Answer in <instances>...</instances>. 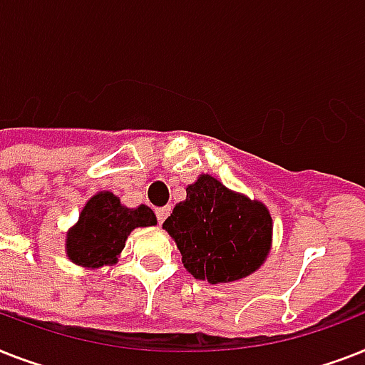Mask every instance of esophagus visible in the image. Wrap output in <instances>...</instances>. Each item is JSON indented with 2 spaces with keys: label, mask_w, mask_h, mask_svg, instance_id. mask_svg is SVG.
<instances>
[{
  "label": "esophagus",
  "mask_w": 365,
  "mask_h": 365,
  "mask_svg": "<svg viewBox=\"0 0 365 365\" xmlns=\"http://www.w3.org/2000/svg\"><path fill=\"white\" fill-rule=\"evenodd\" d=\"M170 213V208L168 206H165V208H157L155 210V215H157V223L161 225L165 219H167V215Z\"/></svg>",
  "instance_id": "1"
}]
</instances>
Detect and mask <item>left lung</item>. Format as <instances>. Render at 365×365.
Listing matches in <instances>:
<instances>
[{"instance_id":"1","label":"left lung","mask_w":365,"mask_h":365,"mask_svg":"<svg viewBox=\"0 0 365 365\" xmlns=\"http://www.w3.org/2000/svg\"><path fill=\"white\" fill-rule=\"evenodd\" d=\"M163 223L183 266L212 285L242 279L264 262L272 240V217L260 202L229 191L212 176L189 185Z\"/></svg>"}]
</instances>
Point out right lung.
I'll list each match as a JSON object with an SVG mask.
<instances>
[{
	"label": "right lung",
	"mask_w": 365,
	"mask_h": 365,
	"mask_svg": "<svg viewBox=\"0 0 365 365\" xmlns=\"http://www.w3.org/2000/svg\"><path fill=\"white\" fill-rule=\"evenodd\" d=\"M155 223V215L148 206L123 208L112 192H99L88 200L78 223L67 234V255L86 268L114 264L131 230Z\"/></svg>",
	"instance_id": "1"
}]
</instances>
